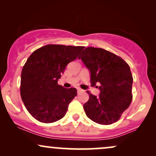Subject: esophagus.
<instances>
[{"label":"esophagus","instance_id":"esophagus-1","mask_svg":"<svg viewBox=\"0 0 156 156\" xmlns=\"http://www.w3.org/2000/svg\"><path fill=\"white\" fill-rule=\"evenodd\" d=\"M77 90H78V93H80V92H83V90H82V89H80V88H78V89H77Z\"/></svg>","mask_w":156,"mask_h":156}]
</instances>
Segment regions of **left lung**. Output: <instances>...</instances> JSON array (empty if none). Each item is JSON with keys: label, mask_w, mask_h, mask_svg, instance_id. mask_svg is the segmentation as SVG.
<instances>
[{"label": "left lung", "mask_w": 156, "mask_h": 156, "mask_svg": "<svg viewBox=\"0 0 156 156\" xmlns=\"http://www.w3.org/2000/svg\"><path fill=\"white\" fill-rule=\"evenodd\" d=\"M90 72L91 85L99 84V96L89 94L83 104L86 114L94 122L110 125L119 120L132 101L133 76L120 57L102 48H87L78 56Z\"/></svg>", "instance_id": "8db88e82"}]
</instances>
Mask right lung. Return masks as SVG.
Listing matches in <instances>:
<instances>
[{"instance_id":"obj_1","label":"right lung","mask_w":156,"mask_h":156,"mask_svg":"<svg viewBox=\"0 0 156 156\" xmlns=\"http://www.w3.org/2000/svg\"><path fill=\"white\" fill-rule=\"evenodd\" d=\"M83 48L47 44L28 57L21 73L20 94L27 110L37 120L51 123L65 116L77 90L58 85V80Z\"/></svg>"}]
</instances>
